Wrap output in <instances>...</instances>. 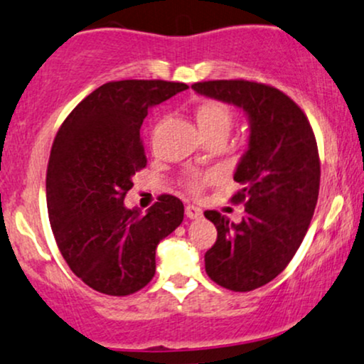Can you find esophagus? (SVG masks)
I'll return each instance as SVG.
<instances>
[{
    "mask_svg": "<svg viewBox=\"0 0 364 364\" xmlns=\"http://www.w3.org/2000/svg\"><path fill=\"white\" fill-rule=\"evenodd\" d=\"M186 215H187V218H191V220H196V218L203 216V209L189 204V206H186Z\"/></svg>",
    "mask_w": 364,
    "mask_h": 364,
    "instance_id": "obj_1",
    "label": "esophagus"
}]
</instances>
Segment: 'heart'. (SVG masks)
<instances>
[{"mask_svg": "<svg viewBox=\"0 0 364 364\" xmlns=\"http://www.w3.org/2000/svg\"><path fill=\"white\" fill-rule=\"evenodd\" d=\"M196 121L206 138L209 136H225L226 138V134L232 129L233 110L221 100H203L196 109ZM215 178L216 172H189L186 177V186L192 192H199Z\"/></svg>", "mask_w": 364, "mask_h": 364, "instance_id": "1", "label": "heart"}]
</instances>
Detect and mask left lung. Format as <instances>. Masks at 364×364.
Here are the masks:
<instances>
[{
  "label": "left lung",
  "mask_w": 364,
  "mask_h": 364,
  "mask_svg": "<svg viewBox=\"0 0 364 364\" xmlns=\"http://www.w3.org/2000/svg\"><path fill=\"white\" fill-rule=\"evenodd\" d=\"M192 88L249 117V149L233 175L240 191L232 198L245 204V216L232 223L218 211L204 213L218 230L204 262L216 284L252 291L281 274L305 238L318 199L317 141L305 112L274 87L215 80Z\"/></svg>",
  "instance_id": "obj_1"
}]
</instances>
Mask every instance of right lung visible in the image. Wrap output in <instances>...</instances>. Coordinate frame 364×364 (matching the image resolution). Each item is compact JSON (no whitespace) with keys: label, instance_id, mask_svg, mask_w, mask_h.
Returning <instances> with one entry per match:
<instances>
[{"label":"right lung","instance_id":"obj_1","mask_svg":"<svg viewBox=\"0 0 364 364\" xmlns=\"http://www.w3.org/2000/svg\"><path fill=\"white\" fill-rule=\"evenodd\" d=\"M164 80H122L85 97L61 124L47 165V211L61 255L98 293L126 296L155 276L156 245L182 223L183 204L161 194L146 213L127 209L132 175L146 166L148 110L187 90Z\"/></svg>","mask_w":364,"mask_h":364}]
</instances>
